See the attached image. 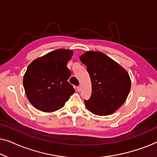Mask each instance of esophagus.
<instances>
[{
    "mask_svg": "<svg viewBox=\"0 0 157 157\" xmlns=\"http://www.w3.org/2000/svg\"><path fill=\"white\" fill-rule=\"evenodd\" d=\"M76 89H77V91H78V92L81 91V86H78L76 87Z\"/></svg>",
    "mask_w": 157,
    "mask_h": 157,
    "instance_id": "34e87169",
    "label": "esophagus"
}]
</instances>
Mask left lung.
<instances>
[{
    "mask_svg": "<svg viewBox=\"0 0 157 157\" xmlns=\"http://www.w3.org/2000/svg\"><path fill=\"white\" fill-rule=\"evenodd\" d=\"M80 60L91 77L92 94L84 100L86 108L98 116L113 113L125 102L131 89L127 71L119 64L99 51H87Z\"/></svg>",
    "mask_w": 157,
    "mask_h": 157,
    "instance_id": "obj_1",
    "label": "left lung"
}]
</instances>
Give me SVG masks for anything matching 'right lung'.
<instances>
[{"mask_svg":"<svg viewBox=\"0 0 157 157\" xmlns=\"http://www.w3.org/2000/svg\"><path fill=\"white\" fill-rule=\"evenodd\" d=\"M73 51L57 49L38 58L28 66L23 86L29 101L38 110L53 112L61 109L75 92L68 83L67 63Z\"/></svg>","mask_w":157,"mask_h":157,"instance_id":"add662e5","label":"right lung"}]
</instances>
